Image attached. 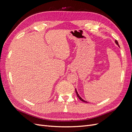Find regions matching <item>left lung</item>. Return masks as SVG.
<instances>
[{
  "instance_id": "left-lung-1",
  "label": "left lung",
  "mask_w": 132,
  "mask_h": 132,
  "mask_svg": "<svg viewBox=\"0 0 132 132\" xmlns=\"http://www.w3.org/2000/svg\"><path fill=\"white\" fill-rule=\"evenodd\" d=\"M115 43H116V45H117V46H118V47H119V45H118V42H117V40H115ZM75 92H76V94H77V96L79 97V98L80 100L81 101H83V102H87V101H85V100H84L80 96V95H79V94L78 93V91H77V89H75Z\"/></svg>"
}]
</instances>
